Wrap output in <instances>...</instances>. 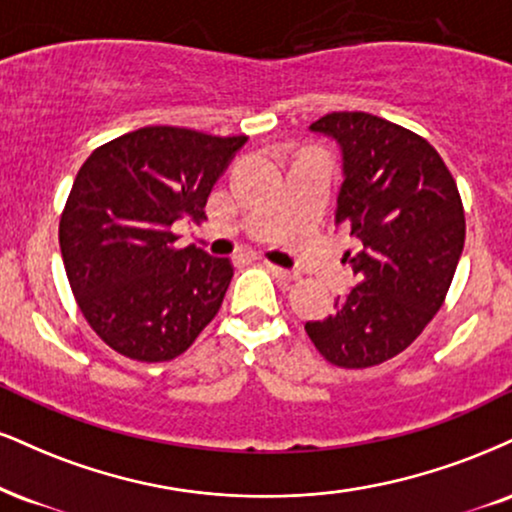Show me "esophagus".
<instances>
[{"instance_id":"34e87169","label":"esophagus","mask_w":512,"mask_h":512,"mask_svg":"<svg viewBox=\"0 0 512 512\" xmlns=\"http://www.w3.org/2000/svg\"><path fill=\"white\" fill-rule=\"evenodd\" d=\"M267 269L276 276V279H281V281H298V276H300L298 272H293V269L279 267V264H272V262H267Z\"/></svg>"}]
</instances>
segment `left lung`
I'll use <instances>...</instances> for the list:
<instances>
[{
    "mask_svg": "<svg viewBox=\"0 0 512 512\" xmlns=\"http://www.w3.org/2000/svg\"><path fill=\"white\" fill-rule=\"evenodd\" d=\"M343 152L336 224L360 252L343 260L357 286L305 331L331 365H381L441 310L465 245V212L451 171L422 135L365 112H334L310 126Z\"/></svg>",
    "mask_w": 512,
    "mask_h": 512,
    "instance_id": "obj_1",
    "label": "left lung"
}]
</instances>
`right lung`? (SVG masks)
Wrapping results in <instances>:
<instances>
[{
    "instance_id": "right-lung-1",
    "label": "right lung",
    "mask_w": 512,
    "mask_h": 512,
    "mask_svg": "<svg viewBox=\"0 0 512 512\" xmlns=\"http://www.w3.org/2000/svg\"><path fill=\"white\" fill-rule=\"evenodd\" d=\"M245 143V135L145 126L80 166L59 221L61 257L80 312L116 353L174 360L219 312L231 260L174 248L171 224L205 219L214 183Z\"/></svg>"
}]
</instances>
